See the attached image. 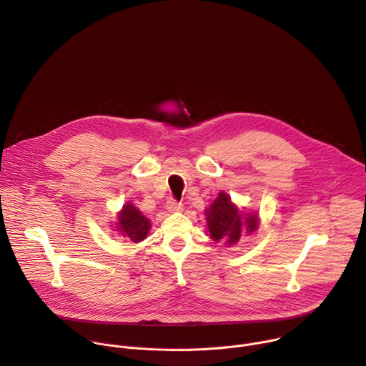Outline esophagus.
Here are the masks:
<instances>
[{
  "mask_svg": "<svg viewBox=\"0 0 366 366\" xmlns=\"http://www.w3.org/2000/svg\"><path fill=\"white\" fill-rule=\"evenodd\" d=\"M166 209L169 212H179L182 209V204L178 200H175V198H169L168 203H166Z\"/></svg>",
  "mask_w": 366,
  "mask_h": 366,
  "instance_id": "esophagus-1",
  "label": "esophagus"
}]
</instances>
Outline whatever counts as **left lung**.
I'll return each instance as SVG.
<instances>
[{
  "mask_svg": "<svg viewBox=\"0 0 366 366\" xmlns=\"http://www.w3.org/2000/svg\"><path fill=\"white\" fill-rule=\"evenodd\" d=\"M207 226L212 238L226 241L229 245L239 241L241 234L245 230L251 234L257 229V214H247L242 217L237 206L232 204L227 194L220 192L209 210H206Z\"/></svg>",
  "mask_w": 366,
  "mask_h": 366,
  "instance_id": "obj_1",
  "label": "left lung"
}]
</instances>
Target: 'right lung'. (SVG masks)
<instances>
[{"mask_svg":"<svg viewBox=\"0 0 366 366\" xmlns=\"http://www.w3.org/2000/svg\"><path fill=\"white\" fill-rule=\"evenodd\" d=\"M119 230L131 242L143 241L150 229V222L132 204H125L119 213Z\"/></svg>","mask_w":366,"mask_h":366,"instance_id":"add662e5","label":"right lung"}]
</instances>
